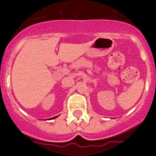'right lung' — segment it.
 Returning <instances> with one entry per match:
<instances>
[{"label": "right lung", "instance_id": "right-lung-1", "mask_svg": "<svg viewBox=\"0 0 156 156\" xmlns=\"http://www.w3.org/2000/svg\"><path fill=\"white\" fill-rule=\"evenodd\" d=\"M57 116H54V117H52V118H50V119H48V120H52V119H55V118H56V117H57Z\"/></svg>", "mask_w": 156, "mask_h": 156}]
</instances>
